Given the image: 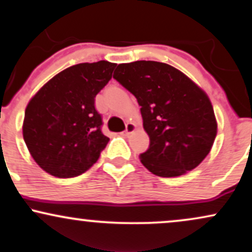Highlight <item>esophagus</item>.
<instances>
[{"instance_id":"34e87169","label":"esophagus","mask_w":252,"mask_h":252,"mask_svg":"<svg viewBox=\"0 0 252 252\" xmlns=\"http://www.w3.org/2000/svg\"><path fill=\"white\" fill-rule=\"evenodd\" d=\"M136 130V126L133 123H126V130H124V135L126 136H129L130 133H132L133 131H135Z\"/></svg>"}]
</instances>
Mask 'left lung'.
<instances>
[{
    "label": "left lung",
    "mask_w": 252,
    "mask_h": 252,
    "mask_svg": "<svg viewBox=\"0 0 252 252\" xmlns=\"http://www.w3.org/2000/svg\"><path fill=\"white\" fill-rule=\"evenodd\" d=\"M113 78L137 98L150 146L142 164L158 177L195 168L211 151L218 131L214 110L201 88L164 63H120Z\"/></svg>",
    "instance_id": "8db88e82"
}]
</instances>
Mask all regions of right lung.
I'll return each instance as SVG.
<instances>
[{
	"label": "right lung",
	"mask_w": 252,
	"mask_h": 252,
	"mask_svg": "<svg viewBox=\"0 0 252 252\" xmlns=\"http://www.w3.org/2000/svg\"><path fill=\"white\" fill-rule=\"evenodd\" d=\"M116 63L100 60L63 69L41 87L25 109L23 138L34 161L58 178L85 173L106 148L95 96Z\"/></svg>",
	"instance_id": "right-lung-1"
}]
</instances>
